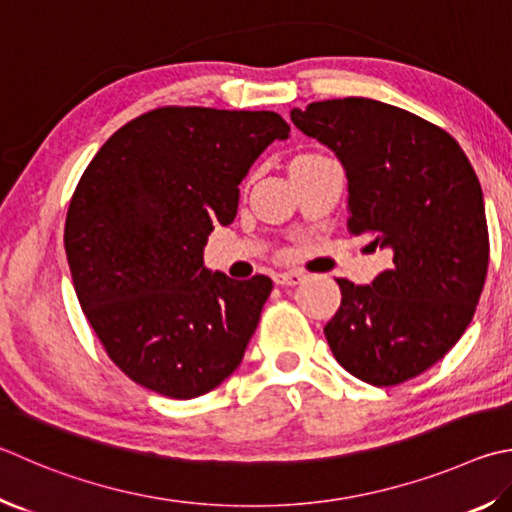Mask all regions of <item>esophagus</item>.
<instances>
[{
  "mask_svg": "<svg viewBox=\"0 0 512 512\" xmlns=\"http://www.w3.org/2000/svg\"><path fill=\"white\" fill-rule=\"evenodd\" d=\"M273 280H275V284H280V286H295V284L302 282V273L282 271V273H275Z\"/></svg>",
  "mask_w": 512,
  "mask_h": 512,
  "instance_id": "1",
  "label": "esophagus"
}]
</instances>
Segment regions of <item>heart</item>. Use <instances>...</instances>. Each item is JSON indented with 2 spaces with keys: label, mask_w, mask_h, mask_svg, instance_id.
<instances>
[{
  "label": "heart",
  "mask_w": 512,
  "mask_h": 512,
  "mask_svg": "<svg viewBox=\"0 0 512 512\" xmlns=\"http://www.w3.org/2000/svg\"><path fill=\"white\" fill-rule=\"evenodd\" d=\"M297 159H300V161H304V159H315V154H302V156H297Z\"/></svg>",
  "instance_id": "obj_1"
}]
</instances>
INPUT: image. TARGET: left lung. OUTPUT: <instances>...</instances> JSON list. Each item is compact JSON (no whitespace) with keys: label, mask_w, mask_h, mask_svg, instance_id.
I'll return each instance as SVG.
<instances>
[{"label":"left lung","mask_w":512,"mask_h":512,"mask_svg":"<svg viewBox=\"0 0 512 512\" xmlns=\"http://www.w3.org/2000/svg\"><path fill=\"white\" fill-rule=\"evenodd\" d=\"M291 120L345 167L351 235L392 255L371 284L338 280L340 309L324 336L351 376L405 383L457 345L475 315L490 253L477 174L448 132L385 102H311Z\"/></svg>","instance_id":"left-lung-1"}]
</instances>
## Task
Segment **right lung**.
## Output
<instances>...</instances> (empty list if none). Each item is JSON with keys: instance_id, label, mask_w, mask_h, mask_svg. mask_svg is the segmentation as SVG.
<instances>
[{"instance_id": "1", "label": "right lung", "mask_w": 512, "mask_h": 512, "mask_svg": "<svg viewBox=\"0 0 512 512\" xmlns=\"http://www.w3.org/2000/svg\"><path fill=\"white\" fill-rule=\"evenodd\" d=\"M288 132L275 111L161 107L87 165L64 250L82 311L134 383L188 401L239 367L273 282L212 273L203 248L235 221L250 165Z\"/></svg>"}]
</instances>
